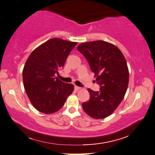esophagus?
I'll use <instances>...</instances> for the list:
<instances>
[{
    "label": "esophagus",
    "mask_w": 155,
    "mask_h": 155,
    "mask_svg": "<svg viewBox=\"0 0 155 155\" xmlns=\"http://www.w3.org/2000/svg\"><path fill=\"white\" fill-rule=\"evenodd\" d=\"M80 89H81V87H77V86H74V90H75V91H79Z\"/></svg>",
    "instance_id": "1"
}]
</instances>
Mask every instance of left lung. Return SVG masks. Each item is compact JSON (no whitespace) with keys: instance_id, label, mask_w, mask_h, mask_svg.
<instances>
[{"instance_id":"left-lung-1","label":"left lung","mask_w":155,"mask_h":155,"mask_svg":"<svg viewBox=\"0 0 155 155\" xmlns=\"http://www.w3.org/2000/svg\"><path fill=\"white\" fill-rule=\"evenodd\" d=\"M77 50L86 58L100 85L99 91L88 88L90 99L83 103V110L94 118H106L120 104L127 92L129 76L126 59L116 46L103 41L84 42Z\"/></svg>"}]
</instances>
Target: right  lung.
Instances as JSON below:
<instances>
[{
	"instance_id": "1",
	"label": "right lung",
	"mask_w": 155,
	"mask_h": 155,
	"mask_svg": "<svg viewBox=\"0 0 155 155\" xmlns=\"http://www.w3.org/2000/svg\"><path fill=\"white\" fill-rule=\"evenodd\" d=\"M77 44L50 39L35 49L26 62L22 71L25 89L32 104L41 113L52 114L60 110L73 91V84L58 80L55 75Z\"/></svg>"
}]
</instances>
